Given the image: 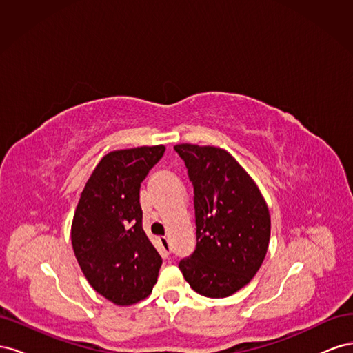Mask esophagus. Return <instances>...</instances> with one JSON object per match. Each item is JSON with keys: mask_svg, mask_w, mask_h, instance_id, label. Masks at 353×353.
Listing matches in <instances>:
<instances>
[{"mask_svg": "<svg viewBox=\"0 0 353 353\" xmlns=\"http://www.w3.org/2000/svg\"><path fill=\"white\" fill-rule=\"evenodd\" d=\"M159 241H160V248H162V250H163V253H169L170 252V248H169V241H168V239L166 237H160L159 239Z\"/></svg>", "mask_w": 353, "mask_h": 353, "instance_id": "esophagus-1", "label": "esophagus"}]
</instances>
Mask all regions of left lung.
<instances>
[{
	"mask_svg": "<svg viewBox=\"0 0 353 353\" xmlns=\"http://www.w3.org/2000/svg\"><path fill=\"white\" fill-rule=\"evenodd\" d=\"M194 187L196 250L179 262L194 292L228 297L248 285L268 250L271 216L253 178L227 150L176 144Z\"/></svg>",
	"mask_w": 353,
	"mask_h": 353,
	"instance_id": "obj_1",
	"label": "left lung"
}]
</instances>
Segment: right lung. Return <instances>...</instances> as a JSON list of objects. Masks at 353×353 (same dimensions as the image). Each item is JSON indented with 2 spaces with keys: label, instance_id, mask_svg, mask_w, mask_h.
I'll use <instances>...</instances> for the list:
<instances>
[{
  "label": "right lung",
  "instance_id": "right-lung-1",
  "mask_svg": "<svg viewBox=\"0 0 353 353\" xmlns=\"http://www.w3.org/2000/svg\"><path fill=\"white\" fill-rule=\"evenodd\" d=\"M165 153L144 145L105 154L85 184L72 221V245L95 292L119 306L152 293L162 258L143 230L140 187Z\"/></svg>",
  "mask_w": 353,
  "mask_h": 353
}]
</instances>
